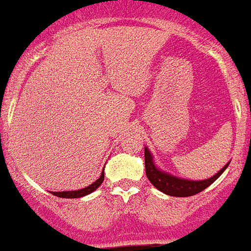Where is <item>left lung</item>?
<instances>
[{"instance_id":"left-lung-1","label":"left lung","mask_w":251,"mask_h":251,"mask_svg":"<svg viewBox=\"0 0 251 251\" xmlns=\"http://www.w3.org/2000/svg\"><path fill=\"white\" fill-rule=\"evenodd\" d=\"M228 163H226L218 173L207 179H200V181L197 179L196 181V179L181 178V177H177L174 174H170L162 170L161 168H158L155 162H154V157H152L150 150L147 147H145V165L147 178L150 179L151 184L155 186L158 191H161L165 195H169V196L188 197L200 193V192L204 191L205 188H208L211 184H214L215 181L219 178L222 173L227 169Z\"/></svg>"}]
</instances>
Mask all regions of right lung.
Returning <instances> with one entry per match:
<instances>
[{"label":"right lung","mask_w":251,"mask_h":251,"mask_svg":"<svg viewBox=\"0 0 251 251\" xmlns=\"http://www.w3.org/2000/svg\"><path fill=\"white\" fill-rule=\"evenodd\" d=\"M104 181V170L101 172V176L99 178L94 181L93 184H90L86 188H82V189H78V191H65V192H51L54 196L63 197V199H78V197H83L86 195H90L92 192H94L99 186L102 184Z\"/></svg>","instance_id":"1"}]
</instances>
